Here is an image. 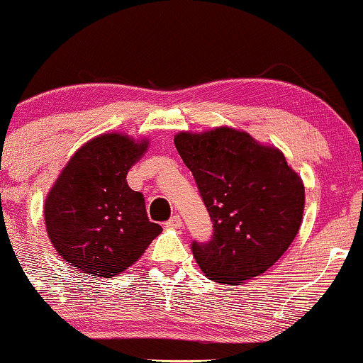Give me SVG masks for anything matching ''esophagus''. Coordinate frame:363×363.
I'll return each instance as SVG.
<instances>
[{
	"mask_svg": "<svg viewBox=\"0 0 363 363\" xmlns=\"http://www.w3.org/2000/svg\"><path fill=\"white\" fill-rule=\"evenodd\" d=\"M166 226L167 228H174V229H179V228H182V219H181V216H172L171 219H169V221L166 223Z\"/></svg>",
	"mask_w": 363,
	"mask_h": 363,
	"instance_id": "obj_1",
	"label": "esophagus"
}]
</instances>
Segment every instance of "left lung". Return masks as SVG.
<instances>
[{
  "label": "left lung",
  "instance_id": "1",
  "mask_svg": "<svg viewBox=\"0 0 363 363\" xmlns=\"http://www.w3.org/2000/svg\"><path fill=\"white\" fill-rule=\"evenodd\" d=\"M174 144L213 219V240L192 242L203 273L236 284L272 268L296 238L305 209L303 181L281 150L226 125L179 132Z\"/></svg>",
  "mask_w": 363,
  "mask_h": 363
}]
</instances>
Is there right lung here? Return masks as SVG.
<instances>
[{
	"label": "right lung",
	"mask_w": 363,
	"mask_h": 363,
	"mask_svg": "<svg viewBox=\"0 0 363 363\" xmlns=\"http://www.w3.org/2000/svg\"><path fill=\"white\" fill-rule=\"evenodd\" d=\"M149 139L100 134L72 155L45 199L50 241L82 273L112 278L125 272L162 228L150 223L144 196L127 172L147 152Z\"/></svg>",
	"instance_id": "right-lung-1"
}]
</instances>
